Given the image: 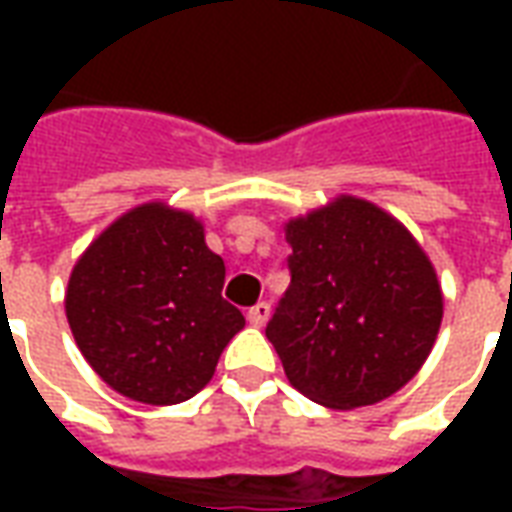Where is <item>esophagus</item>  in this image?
<instances>
[{"label": "esophagus", "instance_id": "34e87169", "mask_svg": "<svg viewBox=\"0 0 512 512\" xmlns=\"http://www.w3.org/2000/svg\"><path fill=\"white\" fill-rule=\"evenodd\" d=\"M249 323L255 326V329H263L268 323V318H271V304H266V301H260V304H255L252 310H249Z\"/></svg>", "mask_w": 512, "mask_h": 512}]
</instances>
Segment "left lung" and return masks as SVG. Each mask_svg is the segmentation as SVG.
<instances>
[{
    "mask_svg": "<svg viewBox=\"0 0 512 512\" xmlns=\"http://www.w3.org/2000/svg\"><path fill=\"white\" fill-rule=\"evenodd\" d=\"M290 288L268 321L290 386L337 411L373 406L417 376L444 315L436 268L376 202L337 194L285 222Z\"/></svg>",
    "mask_w": 512,
    "mask_h": 512,
    "instance_id": "8db88e82",
    "label": "left lung"
}]
</instances>
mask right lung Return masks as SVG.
I'll use <instances>...</instances> for the list:
<instances>
[{"label": "right lung", "instance_id": "1", "mask_svg": "<svg viewBox=\"0 0 512 512\" xmlns=\"http://www.w3.org/2000/svg\"><path fill=\"white\" fill-rule=\"evenodd\" d=\"M224 260L200 216L150 200L120 213L84 249L65 288L79 351L115 392L175 406L200 392L244 329L222 299Z\"/></svg>", "mask_w": 512, "mask_h": 512}]
</instances>
